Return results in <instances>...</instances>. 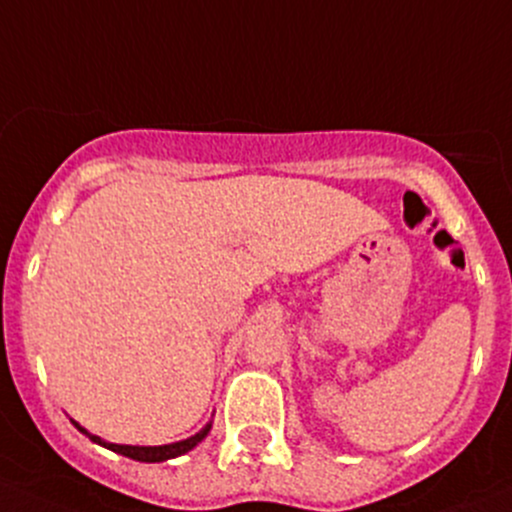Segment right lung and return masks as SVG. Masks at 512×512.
I'll use <instances>...</instances> for the list:
<instances>
[{"mask_svg": "<svg viewBox=\"0 0 512 512\" xmlns=\"http://www.w3.org/2000/svg\"><path fill=\"white\" fill-rule=\"evenodd\" d=\"M75 423V420H72ZM75 428L82 432V435H87L89 440L97 442V445L111 449V452L116 454H123V457L128 459H136V462H167V459H174V457H182V454H187L189 449H194L196 445H199L201 440H204L206 435H209L211 430V423L206 425V428H201L196 435L187 437V440L182 442H172V445H160V447H138V445H114V442H106L101 440V437L92 435V432H87L82 428L80 423H75Z\"/></svg>", "mask_w": 512, "mask_h": 512, "instance_id": "right-lung-1", "label": "right lung"}]
</instances>
